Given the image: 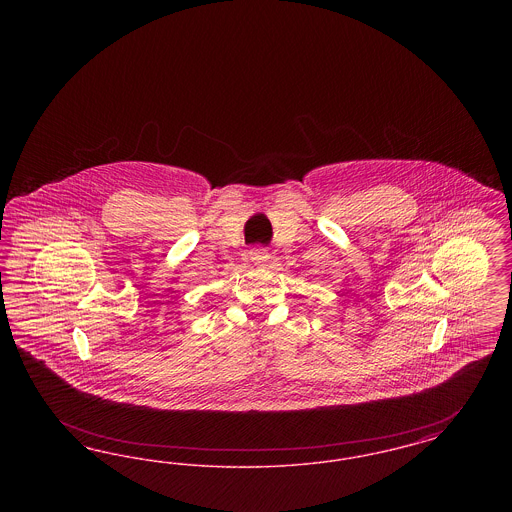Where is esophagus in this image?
I'll list each match as a JSON object with an SVG mask.
<instances>
[{"label": "esophagus", "mask_w": 512, "mask_h": 512, "mask_svg": "<svg viewBox=\"0 0 512 512\" xmlns=\"http://www.w3.org/2000/svg\"><path fill=\"white\" fill-rule=\"evenodd\" d=\"M249 259H251V263L253 265H265L268 261V249L267 247H261V245H257V247H253L251 251H249Z\"/></svg>", "instance_id": "1"}]
</instances>
